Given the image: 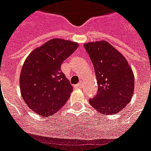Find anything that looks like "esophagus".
<instances>
[{"label": "esophagus", "instance_id": "esophagus-1", "mask_svg": "<svg viewBox=\"0 0 151 151\" xmlns=\"http://www.w3.org/2000/svg\"><path fill=\"white\" fill-rule=\"evenodd\" d=\"M77 86L78 87V88H83V83H79L77 84Z\"/></svg>", "mask_w": 151, "mask_h": 151}]
</instances>
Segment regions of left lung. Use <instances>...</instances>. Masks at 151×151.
I'll return each mask as SVG.
<instances>
[{
  "label": "left lung",
  "mask_w": 151,
  "mask_h": 151,
  "mask_svg": "<svg viewBox=\"0 0 151 151\" xmlns=\"http://www.w3.org/2000/svg\"><path fill=\"white\" fill-rule=\"evenodd\" d=\"M93 62L98 93L89 103L102 114L117 113L130 102L134 90V76L127 59L105 41L84 45Z\"/></svg>",
  "instance_id": "obj_1"
}]
</instances>
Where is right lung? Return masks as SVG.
<instances>
[{
    "mask_svg": "<svg viewBox=\"0 0 151 151\" xmlns=\"http://www.w3.org/2000/svg\"><path fill=\"white\" fill-rule=\"evenodd\" d=\"M76 42L53 38L27 57L20 76L24 101L38 115L48 117L58 112L70 96L73 86L61 65L78 48Z\"/></svg>",
    "mask_w": 151,
    "mask_h": 151,
    "instance_id": "right-lung-1",
    "label": "right lung"
}]
</instances>
